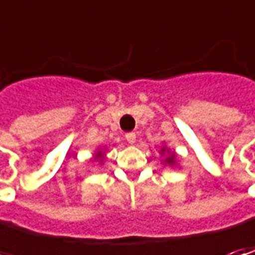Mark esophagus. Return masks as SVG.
Masks as SVG:
<instances>
[{
  "mask_svg": "<svg viewBox=\"0 0 255 255\" xmlns=\"http://www.w3.org/2000/svg\"><path fill=\"white\" fill-rule=\"evenodd\" d=\"M126 140H128L129 144H134V142H136V134L134 133H128L126 134Z\"/></svg>",
  "mask_w": 255,
  "mask_h": 255,
  "instance_id": "1",
  "label": "esophagus"
}]
</instances>
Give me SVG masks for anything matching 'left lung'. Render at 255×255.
I'll return each instance as SVG.
<instances>
[{"instance_id":"left-lung-1","label":"left lung","mask_w":255,"mask_h":255,"mask_svg":"<svg viewBox=\"0 0 255 255\" xmlns=\"http://www.w3.org/2000/svg\"><path fill=\"white\" fill-rule=\"evenodd\" d=\"M160 154H162V156L166 154L164 160H162L164 166H170V167H176V166H179V163H177V154L170 152V149H167L166 146H163L162 149H160Z\"/></svg>"}]
</instances>
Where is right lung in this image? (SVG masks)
Masks as SVG:
<instances>
[{
    "label": "right lung",
    "mask_w": 255,
    "mask_h": 255,
    "mask_svg": "<svg viewBox=\"0 0 255 255\" xmlns=\"http://www.w3.org/2000/svg\"><path fill=\"white\" fill-rule=\"evenodd\" d=\"M106 149H96V152L93 153V160H96V162L99 163V164H102L103 160H105V157H106Z\"/></svg>",
    "instance_id": "obj_1"
}]
</instances>
